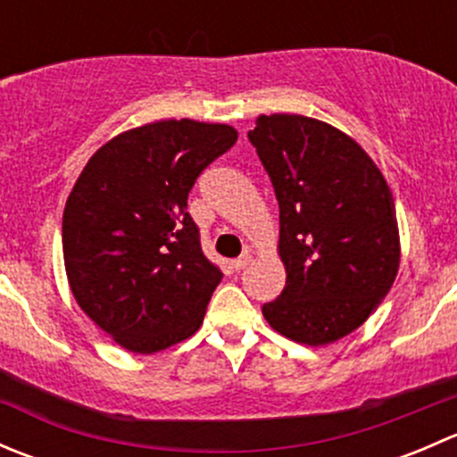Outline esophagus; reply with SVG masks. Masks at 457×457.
Returning <instances> with one entry per match:
<instances>
[{"mask_svg": "<svg viewBox=\"0 0 457 457\" xmlns=\"http://www.w3.org/2000/svg\"><path fill=\"white\" fill-rule=\"evenodd\" d=\"M250 261H252V256L250 254H243V256H238V258H234L232 261V267L237 271H241V270H245L247 265H250Z\"/></svg>", "mask_w": 457, "mask_h": 457, "instance_id": "34e87169", "label": "esophagus"}]
</instances>
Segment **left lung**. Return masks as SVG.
<instances>
[{"label": "left lung", "instance_id": "8db88e82", "mask_svg": "<svg viewBox=\"0 0 457 457\" xmlns=\"http://www.w3.org/2000/svg\"><path fill=\"white\" fill-rule=\"evenodd\" d=\"M247 139L274 186L287 271L262 316L296 343L340 340L371 316L398 274L389 186L352 137L318 119L261 114Z\"/></svg>", "mask_w": 457, "mask_h": 457}]
</instances>
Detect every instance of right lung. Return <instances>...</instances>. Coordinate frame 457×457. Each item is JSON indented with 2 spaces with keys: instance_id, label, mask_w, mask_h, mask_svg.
<instances>
[{
  "instance_id": "add662e5",
  "label": "right lung",
  "mask_w": 457,
  "mask_h": 457,
  "mask_svg": "<svg viewBox=\"0 0 457 457\" xmlns=\"http://www.w3.org/2000/svg\"><path fill=\"white\" fill-rule=\"evenodd\" d=\"M238 139L223 123H147L92 154L66 201L68 283L121 347L154 353L190 338L223 274L187 212L199 174Z\"/></svg>"
}]
</instances>
